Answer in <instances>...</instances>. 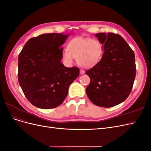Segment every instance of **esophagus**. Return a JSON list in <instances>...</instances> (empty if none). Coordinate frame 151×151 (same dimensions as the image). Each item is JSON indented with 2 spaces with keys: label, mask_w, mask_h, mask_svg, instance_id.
<instances>
[{
  "label": "esophagus",
  "mask_w": 151,
  "mask_h": 151,
  "mask_svg": "<svg viewBox=\"0 0 151 151\" xmlns=\"http://www.w3.org/2000/svg\"><path fill=\"white\" fill-rule=\"evenodd\" d=\"M84 73H85V71H84V70H83V69H80V74H81V75H83V74H84Z\"/></svg>",
  "instance_id": "1"
}]
</instances>
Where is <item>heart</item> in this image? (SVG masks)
<instances>
[{
    "label": "heart",
    "mask_w": 151,
    "mask_h": 151,
    "mask_svg": "<svg viewBox=\"0 0 151 151\" xmlns=\"http://www.w3.org/2000/svg\"><path fill=\"white\" fill-rule=\"evenodd\" d=\"M67 50L62 53V58L67 64H72L74 58L83 67H91L101 60L103 46L98 40L77 37L68 42Z\"/></svg>",
    "instance_id": "1"
}]
</instances>
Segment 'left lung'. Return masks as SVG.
<instances>
[{"mask_svg": "<svg viewBox=\"0 0 151 151\" xmlns=\"http://www.w3.org/2000/svg\"><path fill=\"white\" fill-rule=\"evenodd\" d=\"M95 36L104 53L97 64L86 71L91 80L86 92L96 106L113 107L130 94L136 74L135 54L119 35L99 33Z\"/></svg>", "mask_w": 151, "mask_h": 151, "instance_id": "obj_1", "label": "left lung"}]
</instances>
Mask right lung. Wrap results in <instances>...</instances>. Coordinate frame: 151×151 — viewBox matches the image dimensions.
<instances>
[{
	"label": "right lung",
	"mask_w": 151,
	"mask_h": 151,
	"mask_svg": "<svg viewBox=\"0 0 151 151\" xmlns=\"http://www.w3.org/2000/svg\"><path fill=\"white\" fill-rule=\"evenodd\" d=\"M68 35L42 34L29 39L18 57V81L26 98L35 106L51 109L60 105L69 86L79 76V68L61 62Z\"/></svg>",
	"instance_id": "1"
}]
</instances>
